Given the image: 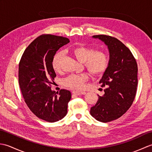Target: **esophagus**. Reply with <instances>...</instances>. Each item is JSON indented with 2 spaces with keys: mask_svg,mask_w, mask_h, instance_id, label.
Segmentation results:
<instances>
[{
  "mask_svg": "<svg viewBox=\"0 0 152 152\" xmlns=\"http://www.w3.org/2000/svg\"><path fill=\"white\" fill-rule=\"evenodd\" d=\"M72 93L76 95H84L86 92L84 91H73Z\"/></svg>",
  "mask_w": 152,
  "mask_h": 152,
  "instance_id": "esophagus-1",
  "label": "esophagus"
}]
</instances>
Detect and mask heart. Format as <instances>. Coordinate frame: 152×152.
Masks as SVG:
<instances>
[{
  "instance_id": "obj_1",
  "label": "heart",
  "mask_w": 152,
  "mask_h": 152,
  "mask_svg": "<svg viewBox=\"0 0 152 152\" xmlns=\"http://www.w3.org/2000/svg\"><path fill=\"white\" fill-rule=\"evenodd\" d=\"M93 48L80 46L74 48L71 53L79 62L84 63V66L93 76L101 75L107 69L109 59L107 55L102 51H95ZM63 52H58L52 61V66L56 72L61 71V62ZM88 75L84 73L80 75H70L63 80V84L68 88L80 90L84 87L85 83L88 80Z\"/></svg>"
}]
</instances>
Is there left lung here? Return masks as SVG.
Here are the masks:
<instances>
[{"label": "left lung", "instance_id": "left-lung-1", "mask_svg": "<svg viewBox=\"0 0 152 152\" xmlns=\"http://www.w3.org/2000/svg\"><path fill=\"white\" fill-rule=\"evenodd\" d=\"M106 45L109 63L102 78L104 94L99 96L90 114L96 120L109 122L119 118L130 108L134 99L138 84L137 61L128 48L117 38L107 35H95Z\"/></svg>", "mask_w": 152, "mask_h": 152}]
</instances>
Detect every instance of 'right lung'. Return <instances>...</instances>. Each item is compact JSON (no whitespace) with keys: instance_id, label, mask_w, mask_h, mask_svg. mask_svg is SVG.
<instances>
[{"instance_id":"add662e5","label":"right lung","mask_w":152,"mask_h":152,"mask_svg":"<svg viewBox=\"0 0 152 152\" xmlns=\"http://www.w3.org/2000/svg\"><path fill=\"white\" fill-rule=\"evenodd\" d=\"M70 42L66 38L42 35L30 44L19 64V83L25 102L38 118L56 122L67 114L71 99L69 90L56 93L51 88L56 76L52 61L56 51Z\"/></svg>"}]
</instances>
